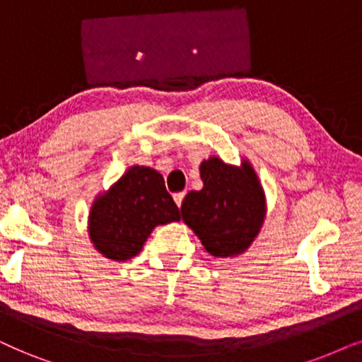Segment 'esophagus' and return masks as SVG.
<instances>
[{
    "instance_id": "obj_1",
    "label": "esophagus",
    "mask_w": 362,
    "mask_h": 362,
    "mask_svg": "<svg viewBox=\"0 0 362 362\" xmlns=\"http://www.w3.org/2000/svg\"><path fill=\"white\" fill-rule=\"evenodd\" d=\"M184 197H185V192H177V194H173V200H175L177 206L182 205V202H184Z\"/></svg>"
}]
</instances>
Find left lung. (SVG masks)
Returning <instances> with one entry per match:
<instances>
[{
	"instance_id": "left-lung-1",
	"label": "left lung",
	"mask_w": 362,
	"mask_h": 362,
	"mask_svg": "<svg viewBox=\"0 0 362 362\" xmlns=\"http://www.w3.org/2000/svg\"><path fill=\"white\" fill-rule=\"evenodd\" d=\"M204 189L182 202V220L195 231L211 257L243 253L262 228L267 204L258 175L248 160L235 167L218 157L200 165Z\"/></svg>"
}]
</instances>
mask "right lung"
<instances>
[{
    "mask_svg": "<svg viewBox=\"0 0 362 362\" xmlns=\"http://www.w3.org/2000/svg\"><path fill=\"white\" fill-rule=\"evenodd\" d=\"M180 220V210L151 167L134 165L107 192L95 197L89 211V237L94 248L115 262L141 252L157 225Z\"/></svg>",
    "mask_w": 362,
    "mask_h": 362,
    "instance_id": "right-lung-1",
    "label": "right lung"
}]
</instances>
